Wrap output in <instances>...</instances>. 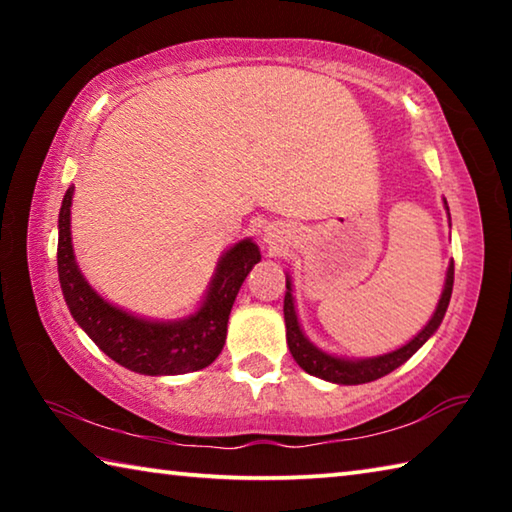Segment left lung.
<instances>
[{"label": "left lung", "instance_id": "8db88e82", "mask_svg": "<svg viewBox=\"0 0 512 512\" xmlns=\"http://www.w3.org/2000/svg\"><path fill=\"white\" fill-rule=\"evenodd\" d=\"M447 205V203H445ZM452 289H454V262L449 264L447 271V282H445V291L443 298L438 302V309L433 318L427 323V327L415 336L413 341H409L404 348L395 350L391 354H384V357H375V359H363V361H345V359H336L332 354L320 352L316 345H311L302 329L298 325V316H296V307H293V296H291V282L287 280V296H284V323H287V343L289 350L296 359L298 366L309 372V375L320 377L325 381H334V384H366V381H375L379 377L388 375L395 368H400L404 361H409L415 352H418L424 343H427L429 336L436 332L438 325L443 323V316L449 305V298H452Z\"/></svg>", "mask_w": 512, "mask_h": 512}]
</instances>
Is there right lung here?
Listing matches in <instances>:
<instances>
[{
    "label": "right lung",
    "instance_id": "right-lung-1",
    "mask_svg": "<svg viewBox=\"0 0 512 512\" xmlns=\"http://www.w3.org/2000/svg\"><path fill=\"white\" fill-rule=\"evenodd\" d=\"M74 187L67 189L58 216V277L69 311L90 339L121 366L142 375H185L219 357L228 334L230 309L262 255L250 239L239 241L221 257L203 307L180 323H149L108 305L85 282L74 262L69 207Z\"/></svg>",
    "mask_w": 512,
    "mask_h": 512
}]
</instances>
